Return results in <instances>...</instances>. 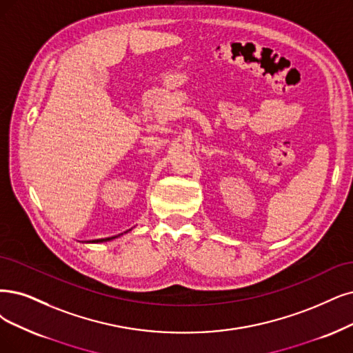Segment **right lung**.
<instances>
[{
    "label": "right lung",
    "instance_id": "right-lung-1",
    "mask_svg": "<svg viewBox=\"0 0 353 353\" xmlns=\"http://www.w3.org/2000/svg\"><path fill=\"white\" fill-rule=\"evenodd\" d=\"M112 239H114V237H110V239H104V240H94V243H101V241H109V240H112Z\"/></svg>",
    "mask_w": 353,
    "mask_h": 353
}]
</instances>
